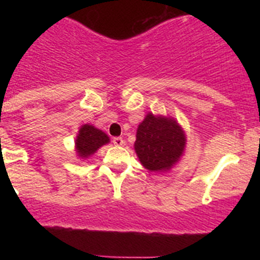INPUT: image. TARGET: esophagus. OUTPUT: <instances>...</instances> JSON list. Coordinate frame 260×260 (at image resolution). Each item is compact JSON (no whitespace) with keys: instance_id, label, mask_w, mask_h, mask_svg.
Segmentation results:
<instances>
[{"instance_id":"1","label":"esophagus","mask_w":260,"mask_h":260,"mask_svg":"<svg viewBox=\"0 0 260 260\" xmlns=\"http://www.w3.org/2000/svg\"><path fill=\"white\" fill-rule=\"evenodd\" d=\"M112 142H113L114 146H122V144L125 143V142H123V139L121 137H114L113 141H112Z\"/></svg>"}]
</instances>
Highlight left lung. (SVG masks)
<instances>
[{"mask_svg":"<svg viewBox=\"0 0 260 260\" xmlns=\"http://www.w3.org/2000/svg\"><path fill=\"white\" fill-rule=\"evenodd\" d=\"M185 134L171 118L147 114L137 130L135 152L150 171H165L178 161L185 148Z\"/></svg>","mask_w":260,"mask_h":260,"instance_id":"obj_1","label":"left lung"}]
</instances>
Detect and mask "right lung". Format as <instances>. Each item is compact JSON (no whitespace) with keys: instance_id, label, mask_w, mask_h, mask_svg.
Listing matches in <instances>:
<instances>
[{"instance_id":"add662e5","label":"right lung","mask_w":260,"mask_h":260,"mask_svg":"<svg viewBox=\"0 0 260 260\" xmlns=\"http://www.w3.org/2000/svg\"><path fill=\"white\" fill-rule=\"evenodd\" d=\"M108 142H109V138L102 130H98L91 125H83L80 127L77 142H75L77 152L82 157H87Z\"/></svg>"}]
</instances>
